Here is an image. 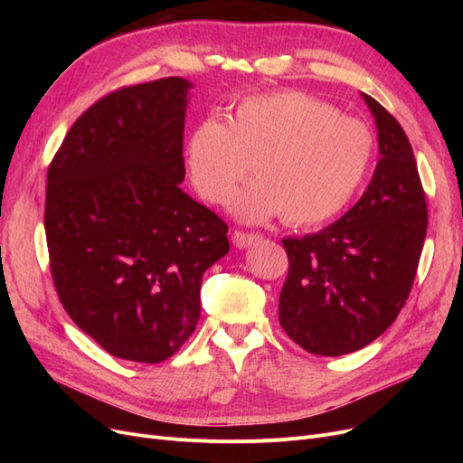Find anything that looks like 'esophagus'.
Wrapping results in <instances>:
<instances>
[{"instance_id": "1", "label": "esophagus", "mask_w": 463, "mask_h": 463, "mask_svg": "<svg viewBox=\"0 0 463 463\" xmlns=\"http://www.w3.org/2000/svg\"><path fill=\"white\" fill-rule=\"evenodd\" d=\"M260 233H249V232H240V230H235L233 233H232V241H233V245L235 247H240V249H245V247H249V245H253V243H257L259 240H260Z\"/></svg>"}]
</instances>
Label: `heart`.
<instances>
[{
  "label": "heart",
  "instance_id": "heart-1",
  "mask_svg": "<svg viewBox=\"0 0 463 463\" xmlns=\"http://www.w3.org/2000/svg\"><path fill=\"white\" fill-rule=\"evenodd\" d=\"M374 135L365 123L299 90L243 98L228 121L203 119L185 156L194 187L226 204L249 172L233 213L245 222L279 214L291 226L334 218L365 181Z\"/></svg>",
  "mask_w": 463,
  "mask_h": 463
}]
</instances>
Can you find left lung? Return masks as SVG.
I'll return each instance as SVG.
<instances>
[{
	"label": "left lung",
	"mask_w": 463,
	"mask_h": 463,
	"mask_svg": "<svg viewBox=\"0 0 463 463\" xmlns=\"http://www.w3.org/2000/svg\"><path fill=\"white\" fill-rule=\"evenodd\" d=\"M378 129L371 184L332 226L282 241L289 270L279 325L315 355H345L376 340L410 298L427 235V199L408 135L363 94Z\"/></svg>",
	"instance_id": "left-lung-1"
}]
</instances>
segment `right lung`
<instances>
[{
	"label": "right lung",
	"mask_w": 463,
	"mask_h": 463,
	"mask_svg": "<svg viewBox=\"0 0 463 463\" xmlns=\"http://www.w3.org/2000/svg\"><path fill=\"white\" fill-rule=\"evenodd\" d=\"M191 82L165 77L106 94L48 167L44 228L55 291L108 354L172 357L201 317L206 269L228 223L181 191Z\"/></svg>",
	"instance_id": "obj_1"
}]
</instances>
